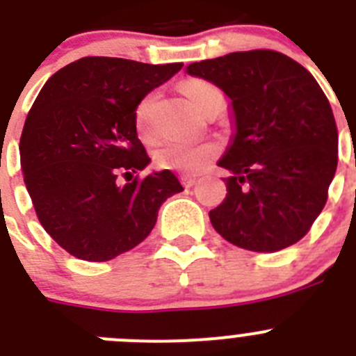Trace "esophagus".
<instances>
[{
  "label": "esophagus",
  "instance_id": "esophagus-1",
  "mask_svg": "<svg viewBox=\"0 0 356 356\" xmlns=\"http://www.w3.org/2000/svg\"><path fill=\"white\" fill-rule=\"evenodd\" d=\"M181 184H184L187 188H191L194 184H196V178H193V176H181Z\"/></svg>",
  "mask_w": 356,
  "mask_h": 356
}]
</instances>
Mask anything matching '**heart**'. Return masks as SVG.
I'll return each mask as SVG.
<instances>
[{
  "label": "heart",
  "mask_w": 356,
  "mask_h": 356,
  "mask_svg": "<svg viewBox=\"0 0 356 356\" xmlns=\"http://www.w3.org/2000/svg\"><path fill=\"white\" fill-rule=\"evenodd\" d=\"M184 92L194 108L210 94L217 92L216 87L205 81H187L184 85ZM149 106L151 96L144 97L135 108V127L143 137H149ZM217 155V146L213 143H165L155 151V162L159 168L178 171L181 175H197L209 168L213 156Z\"/></svg>",
  "instance_id": "heart-1"
}]
</instances>
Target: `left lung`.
Wrapping results in <instances>:
<instances>
[{"label":"left lung","instance_id":"8db88e82","mask_svg":"<svg viewBox=\"0 0 356 356\" xmlns=\"http://www.w3.org/2000/svg\"><path fill=\"white\" fill-rule=\"evenodd\" d=\"M185 72L219 87L232 106L234 131L217 162L232 172L228 194L209 213L216 232L259 253L296 244L325 207L337 169L335 118L316 78L271 49L194 62Z\"/></svg>","mask_w":356,"mask_h":356}]
</instances>
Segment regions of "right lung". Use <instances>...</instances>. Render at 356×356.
<instances>
[{
	"label": "right lung",
	"mask_w": 356,
	"mask_h": 356,
	"mask_svg": "<svg viewBox=\"0 0 356 356\" xmlns=\"http://www.w3.org/2000/svg\"><path fill=\"white\" fill-rule=\"evenodd\" d=\"M181 67L85 56L40 89L19 143L21 169L40 225L72 257L127 253L151 234L163 201L184 191L169 169L118 181L151 162L135 108Z\"/></svg>",
	"instance_id": "right-lung-1"
}]
</instances>
